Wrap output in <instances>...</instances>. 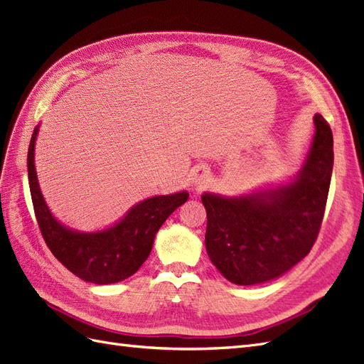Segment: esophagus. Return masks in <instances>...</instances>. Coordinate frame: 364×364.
Listing matches in <instances>:
<instances>
[{"label":"esophagus","instance_id":"1","mask_svg":"<svg viewBox=\"0 0 364 364\" xmlns=\"http://www.w3.org/2000/svg\"><path fill=\"white\" fill-rule=\"evenodd\" d=\"M209 178H211V173L205 167H196L191 170V182L196 186H203L205 183H208Z\"/></svg>","mask_w":364,"mask_h":364}]
</instances>
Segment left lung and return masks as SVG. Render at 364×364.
Here are the masks:
<instances>
[{"mask_svg":"<svg viewBox=\"0 0 364 364\" xmlns=\"http://www.w3.org/2000/svg\"><path fill=\"white\" fill-rule=\"evenodd\" d=\"M301 170L289 181L247 194L203 193L208 257L237 285L282 277L311 250L331 182L333 132L321 114Z\"/></svg>","mask_w":364,"mask_h":364,"instance_id":"8db88e82","label":"left lung"}]
</instances>
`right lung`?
<instances>
[{
  "mask_svg": "<svg viewBox=\"0 0 364 364\" xmlns=\"http://www.w3.org/2000/svg\"><path fill=\"white\" fill-rule=\"evenodd\" d=\"M39 124L31 135L27 170L33 208L41 232L51 253L75 277L98 285L124 281L149 258L155 237L165 220L188 200L179 191L153 196L138 202L118 222L102 230L82 232L65 226L53 215L43 199L35 167V146Z\"/></svg>",
  "mask_w": 364,
  "mask_h": 364,
  "instance_id": "obj_1",
  "label": "right lung"
}]
</instances>
